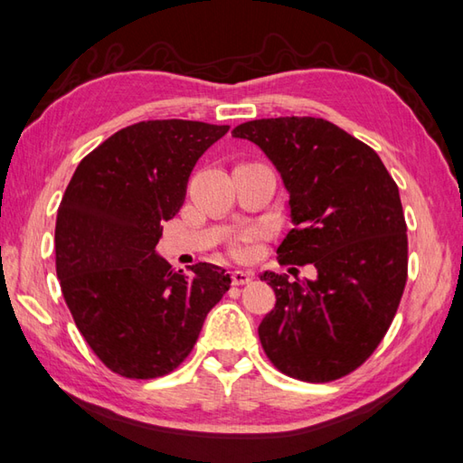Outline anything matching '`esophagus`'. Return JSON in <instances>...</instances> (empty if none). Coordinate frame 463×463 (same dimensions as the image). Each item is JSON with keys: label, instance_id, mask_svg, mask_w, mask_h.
<instances>
[{"label": "esophagus", "instance_id": "1", "mask_svg": "<svg viewBox=\"0 0 463 463\" xmlns=\"http://www.w3.org/2000/svg\"><path fill=\"white\" fill-rule=\"evenodd\" d=\"M252 280V273L250 270H232V285H247Z\"/></svg>", "mask_w": 463, "mask_h": 463}]
</instances>
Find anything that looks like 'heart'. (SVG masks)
<instances>
[{"mask_svg":"<svg viewBox=\"0 0 463 463\" xmlns=\"http://www.w3.org/2000/svg\"><path fill=\"white\" fill-rule=\"evenodd\" d=\"M259 237V231L249 229L242 231L239 237H234L232 244H231V252L237 259H247L250 255V242Z\"/></svg>","mask_w":463,"mask_h":463,"instance_id":"heart-1","label":"heart"}]
</instances>
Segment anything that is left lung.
<instances>
[{
    "instance_id": "8db88e82",
    "label": "left lung",
    "mask_w": 463,
    "mask_h": 463,
    "mask_svg": "<svg viewBox=\"0 0 463 463\" xmlns=\"http://www.w3.org/2000/svg\"><path fill=\"white\" fill-rule=\"evenodd\" d=\"M280 172L295 229L279 265H315V280L265 270L277 303L259 339L280 373L325 383L349 375L377 349L407 280V224L395 180L373 148L323 118L244 122ZM293 270V269H288Z\"/></svg>"
}]
</instances>
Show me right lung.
I'll return each instance as SVG.
<instances>
[{
  "mask_svg": "<svg viewBox=\"0 0 463 463\" xmlns=\"http://www.w3.org/2000/svg\"><path fill=\"white\" fill-rule=\"evenodd\" d=\"M229 126L148 120L118 130L80 162L56 221V270L76 327L128 379L175 371L208 311L229 291L224 269L193 273L158 257L162 222L184 203L196 160Z\"/></svg>",
  "mask_w": 463,
  "mask_h": 463,
  "instance_id": "add662e5",
  "label": "right lung"
}]
</instances>
